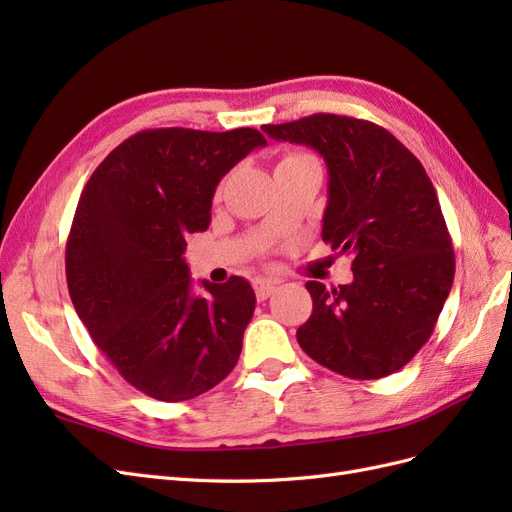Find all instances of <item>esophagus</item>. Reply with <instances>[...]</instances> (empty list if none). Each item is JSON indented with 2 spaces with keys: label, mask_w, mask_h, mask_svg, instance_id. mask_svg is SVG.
Masks as SVG:
<instances>
[{
  "label": "esophagus",
  "mask_w": 512,
  "mask_h": 512,
  "mask_svg": "<svg viewBox=\"0 0 512 512\" xmlns=\"http://www.w3.org/2000/svg\"><path fill=\"white\" fill-rule=\"evenodd\" d=\"M254 290H256L258 301H265L277 290V284L269 282V280H258V282H254Z\"/></svg>",
  "instance_id": "obj_1"
}]
</instances>
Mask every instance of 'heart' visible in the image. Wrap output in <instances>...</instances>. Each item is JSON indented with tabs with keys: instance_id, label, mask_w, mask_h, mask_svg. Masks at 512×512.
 <instances>
[{
	"instance_id": "1",
	"label": "heart",
	"mask_w": 512,
	"mask_h": 512,
	"mask_svg": "<svg viewBox=\"0 0 512 512\" xmlns=\"http://www.w3.org/2000/svg\"><path fill=\"white\" fill-rule=\"evenodd\" d=\"M303 158H312L307 156V153H299V151H292V153H286V156L282 158V162H292V160H303ZM280 162V164H282Z\"/></svg>"
}]
</instances>
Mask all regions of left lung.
<instances>
[{
  "instance_id": "obj_1",
  "label": "left lung",
  "mask_w": 512,
  "mask_h": 512,
  "mask_svg": "<svg viewBox=\"0 0 512 512\" xmlns=\"http://www.w3.org/2000/svg\"><path fill=\"white\" fill-rule=\"evenodd\" d=\"M262 130L327 162L322 241L352 256V284H305L314 309L299 346L354 380L395 374L431 337L455 277L453 241L423 164L365 119L316 113Z\"/></svg>"
}]
</instances>
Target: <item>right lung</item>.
Instances as JSON below:
<instances>
[{
    "label": "right lung",
    "mask_w": 512,
    "mask_h": 512,
    "mask_svg": "<svg viewBox=\"0 0 512 512\" xmlns=\"http://www.w3.org/2000/svg\"><path fill=\"white\" fill-rule=\"evenodd\" d=\"M254 128L143 130L89 177L66 245L72 305L141 393L185 401L237 365L256 294L243 277L192 292L185 235L207 230L220 179L256 147Z\"/></svg>",
    "instance_id": "obj_1"
}]
</instances>
